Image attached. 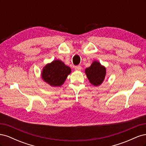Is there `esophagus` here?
<instances>
[{"label":"esophagus","mask_w":146,"mask_h":146,"mask_svg":"<svg viewBox=\"0 0 146 146\" xmlns=\"http://www.w3.org/2000/svg\"><path fill=\"white\" fill-rule=\"evenodd\" d=\"M75 69L76 70H81L82 69V67L80 66H75Z\"/></svg>","instance_id":"esophagus-1"}]
</instances>
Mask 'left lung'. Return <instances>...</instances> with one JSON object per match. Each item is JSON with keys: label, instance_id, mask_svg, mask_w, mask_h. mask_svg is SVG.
Wrapping results in <instances>:
<instances>
[{"label": "left lung", "instance_id": "obj_1", "mask_svg": "<svg viewBox=\"0 0 146 146\" xmlns=\"http://www.w3.org/2000/svg\"><path fill=\"white\" fill-rule=\"evenodd\" d=\"M85 74L92 85L99 86L105 79L106 68L98 61H94L89 68H86Z\"/></svg>", "mask_w": 146, "mask_h": 146}]
</instances>
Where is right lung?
<instances>
[{
  "label": "right lung",
  "mask_w": 146,
  "mask_h": 146,
  "mask_svg": "<svg viewBox=\"0 0 146 146\" xmlns=\"http://www.w3.org/2000/svg\"><path fill=\"white\" fill-rule=\"evenodd\" d=\"M71 69L63 61L58 60L53 61L43 68L41 77L42 80L52 86H61L64 83Z\"/></svg>",
  "instance_id": "right-lung-1"
}]
</instances>
